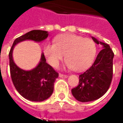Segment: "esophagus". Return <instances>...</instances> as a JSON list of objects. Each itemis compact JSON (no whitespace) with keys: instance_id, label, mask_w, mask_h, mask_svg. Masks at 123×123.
Masks as SVG:
<instances>
[{"instance_id":"1","label":"esophagus","mask_w":123,"mask_h":123,"mask_svg":"<svg viewBox=\"0 0 123 123\" xmlns=\"http://www.w3.org/2000/svg\"><path fill=\"white\" fill-rule=\"evenodd\" d=\"M68 75H66V74H61V73H60L59 74V77L60 78H68Z\"/></svg>"}]
</instances>
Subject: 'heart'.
Returning <instances> with one entry per match:
<instances>
[{"instance_id":"heart-1","label":"heart","mask_w":123,"mask_h":123,"mask_svg":"<svg viewBox=\"0 0 123 123\" xmlns=\"http://www.w3.org/2000/svg\"><path fill=\"white\" fill-rule=\"evenodd\" d=\"M95 53L96 46L92 39L70 33L59 35L54 43H47L44 47L45 56L51 66L57 67L65 54L67 67L75 71L90 67Z\"/></svg>"}]
</instances>
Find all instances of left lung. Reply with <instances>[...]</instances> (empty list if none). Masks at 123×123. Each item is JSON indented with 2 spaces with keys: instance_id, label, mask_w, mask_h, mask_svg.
<instances>
[{
  "instance_id": "left-lung-1",
  "label": "left lung",
  "mask_w": 123,
  "mask_h": 123,
  "mask_svg": "<svg viewBox=\"0 0 123 123\" xmlns=\"http://www.w3.org/2000/svg\"><path fill=\"white\" fill-rule=\"evenodd\" d=\"M97 44L103 49L98 53L92 66L79 76V84L72 89V93L78 101L88 102L98 99L108 90L113 78V60L114 53L107 43L98 41Z\"/></svg>"
}]
</instances>
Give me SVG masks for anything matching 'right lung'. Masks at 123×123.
Segmentation results:
<instances>
[{
  "mask_svg": "<svg viewBox=\"0 0 123 123\" xmlns=\"http://www.w3.org/2000/svg\"><path fill=\"white\" fill-rule=\"evenodd\" d=\"M48 31L32 30L16 38L9 52L10 70L12 82L20 95L32 101H42L47 99L53 92L54 82L59 76L51 65L46 62L44 54L41 55V61L35 68L26 71L16 66L12 58L14 46L24 40L39 42L48 37Z\"/></svg>",
  "mask_w": 123,
  "mask_h": 123,
  "instance_id": "obj_1",
  "label": "right lung"
}]
</instances>
